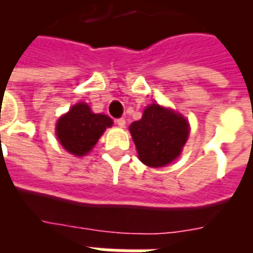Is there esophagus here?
Listing matches in <instances>:
<instances>
[{
  "label": "esophagus",
  "mask_w": 253,
  "mask_h": 253,
  "mask_svg": "<svg viewBox=\"0 0 253 253\" xmlns=\"http://www.w3.org/2000/svg\"><path fill=\"white\" fill-rule=\"evenodd\" d=\"M116 124H117V126H120V128H124L125 124H126V121H125V119H117Z\"/></svg>",
  "instance_id": "esophagus-1"
}]
</instances>
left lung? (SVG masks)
Returning <instances> with one entry per match:
<instances>
[{"instance_id": "obj_1", "label": "left lung", "mask_w": 253, "mask_h": 253, "mask_svg": "<svg viewBox=\"0 0 253 253\" xmlns=\"http://www.w3.org/2000/svg\"><path fill=\"white\" fill-rule=\"evenodd\" d=\"M138 158L150 168L171 164L181 154L190 133L185 117L160 104L145 108L141 120L129 126Z\"/></svg>"}]
</instances>
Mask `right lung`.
<instances>
[{"label":"right lung","mask_w":253,"mask_h":253,"mask_svg":"<svg viewBox=\"0 0 253 253\" xmlns=\"http://www.w3.org/2000/svg\"><path fill=\"white\" fill-rule=\"evenodd\" d=\"M112 124V119L107 115L93 113L88 104L78 103L59 117L55 133L60 145L68 153L83 157L91 152L105 129Z\"/></svg>","instance_id":"add662e5"}]
</instances>
